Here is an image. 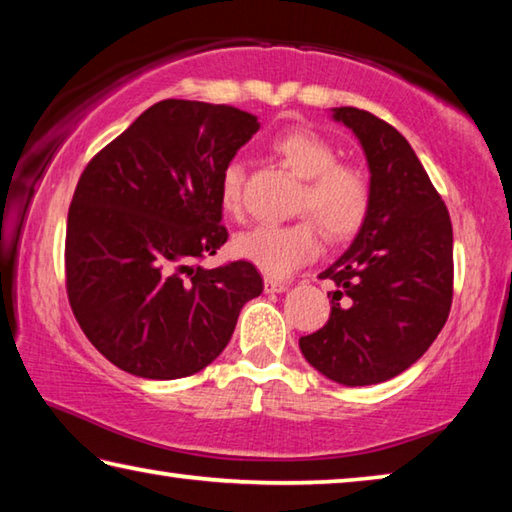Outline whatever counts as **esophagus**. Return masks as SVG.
<instances>
[{
    "instance_id": "1",
    "label": "esophagus",
    "mask_w": 512,
    "mask_h": 512,
    "mask_svg": "<svg viewBox=\"0 0 512 512\" xmlns=\"http://www.w3.org/2000/svg\"><path fill=\"white\" fill-rule=\"evenodd\" d=\"M264 291L266 293H282V291H287V284L280 282V280H273V277H266Z\"/></svg>"
}]
</instances>
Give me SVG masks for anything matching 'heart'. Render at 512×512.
Instances as JSON below:
<instances>
[{
    "label": "heart",
    "instance_id": "heart-1",
    "mask_svg": "<svg viewBox=\"0 0 512 512\" xmlns=\"http://www.w3.org/2000/svg\"><path fill=\"white\" fill-rule=\"evenodd\" d=\"M271 149L282 164L302 178L296 212L309 214L291 223H259L232 241L235 255L268 277H284L318 253V230L329 241L357 235L372 207L370 173L357 162L339 160L336 146L311 128H289L273 137ZM244 167L241 160L225 162L219 173V203L235 214L241 207Z\"/></svg>",
    "mask_w": 512,
    "mask_h": 512
}]
</instances>
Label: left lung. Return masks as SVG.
Here are the masks:
<instances>
[{"label": "left lung", "instance_id": "obj_1", "mask_svg": "<svg viewBox=\"0 0 512 512\" xmlns=\"http://www.w3.org/2000/svg\"><path fill=\"white\" fill-rule=\"evenodd\" d=\"M366 151L372 207L354 244L320 273L336 284L329 320L302 336L318 372L345 386L393 379L445 327L454 296L447 205L404 135L368 110L334 108Z\"/></svg>", "mask_w": 512, "mask_h": 512}]
</instances>
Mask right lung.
Here are the masks:
<instances>
[{"label": "right lung", "instance_id": "obj_1", "mask_svg": "<svg viewBox=\"0 0 512 512\" xmlns=\"http://www.w3.org/2000/svg\"><path fill=\"white\" fill-rule=\"evenodd\" d=\"M257 128L244 110L164 99L83 169L67 214L65 289L83 334L117 368L194 375L262 293L246 259L201 266L228 241L219 173Z\"/></svg>", "mask_w": 512, "mask_h": 512}]
</instances>
